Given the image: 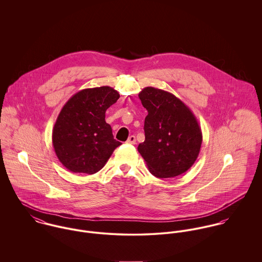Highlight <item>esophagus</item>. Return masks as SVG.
<instances>
[{
  "label": "esophagus",
  "mask_w": 262,
  "mask_h": 262,
  "mask_svg": "<svg viewBox=\"0 0 262 262\" xmlns=\"http://www.w3.org/2000/svg\"><path fill=\"white\" fill-rule=\"evenodd\" d=\"M128 144H136V137L134 135H131L128 140L126 141Z\"/></svg>",
  "instance_id": "esophagus-1"
}]
</instances>
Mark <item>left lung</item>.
Returning a JSON list of instances; mask_svg holds the SVG:
<instances>
[{
    "label": "left lung",
    "mask_w": 262,
    "mask_h": 262,
    "mask_svg": "<svg viewBox=\"0 0 262 262\" xmlns=\"http://www.w3.org/2000/svg\"><path fill=\"white\" fill-rule=\"evenodd\" d=\"M148 115L145 140L138 145L150 172L159 179L174 178L194 163L203 136L194 115L174 95L147 86L138 95Z\"/></svg>",
    "instance_id": "obj_1"
}]
</instances>
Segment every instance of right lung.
<instances>
[{"label":"right lung","instance_id":"right-lung-1","mask_svg":"<svg viewBox=\"0 0 262 262\" xmlns=\"http://www.w3.org/2000/svg\"><path fill=\"white\" fill-rule=\"evenodd\" d=\"M120 98L111 86L84 89L63 106L52 130V144L59 161L70 171L94 174L101 170L113 151L115 140L105 113Z\"/></svg>","mask_w":262,"mask_h":262}]
</instances>
